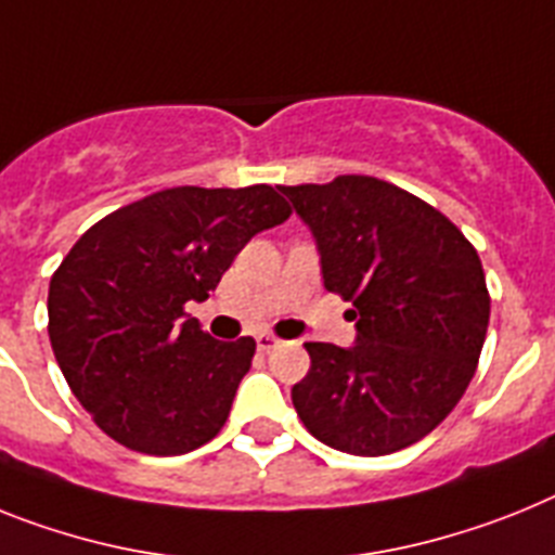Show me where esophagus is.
I'll return each instance as SVG.
<instances>
[{"mask_svg":"<svg viewBox=\"0 0 555 555\" xmlns=\"http://www.w3.org/2000/svg\"><path fill=\"white\" fill-rule=\"evenodd\" d=\"M255 343H258V350L269 353V350L281 345V339H278V336H272V334H258V336H255Z\"/></svg>","mask_w":555,"mask_h":555,"instance_id":"esophagus-1","label":"esophagus"}]
</instances>
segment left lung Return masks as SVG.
I'll list each match as a JSON object with an SVG mask.
<instances>
[{"instance_id":"1","label":"left lung","mask_w":555,"mask_h":555,"mask_svg":"<svg viewBox=\"0 0 555 555\" xmlns=\"http://www.w3.org/2000/svg\"><path fill=\"white\" fill-rule=\"evenodd\" d=\"M314 232L328 292L353 302L357 345L306 343L292 387L302 426L362 457L429 435L477 371L491 297L472 241L424 198L376 177L281 188Z\"/></svg>"}]
</instances>
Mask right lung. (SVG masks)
<instances>
[{
    "instance_id": "add662e5",
    "label": "right lung",
    "mask_w": 555,
    "mask_h": 555,
    "mask_svg": "<svg viewBox=\"0 0 555 555\" xmlns=\"http://www.w3.org/2000/svg\"><path fill=\"white\" fill-rule=\"evenodd\" d=\"M288 216L272 184H184L75 241L52 272L47 331L66 385L108 438L168 457L221 433L255 339H212L184 302L207 300L246 241Z\"/></svg>"
}]
</instances>
